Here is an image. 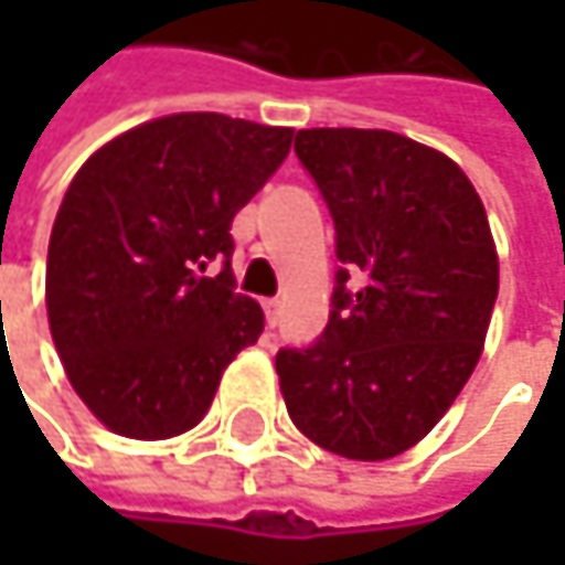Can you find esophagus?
Returning a JSON list of instances; mask_svg holds the SVG:
<instances>
[{"label": "esophagus", "mask_w": 565, "mask_h": 565, "mask_svg": "<svg viewBox=\"0 0 565 565\" xmlns=\"http://www.w3.org/2000/svg\"><path fill=\"white\" fill-rule=\"evenodd\" d=\"M262 307H265V320H268V327H275V323H278V313H281V303H278V300H265Z\"/></svg>", "instance_id": "esophagus-1"}]
</instances>
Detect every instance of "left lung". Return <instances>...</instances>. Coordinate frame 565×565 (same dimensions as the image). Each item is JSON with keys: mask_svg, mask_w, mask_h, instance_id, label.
Segmentation results:
<instances>
[{"mask_svg": "<svg viewBox=\"0 0 565 565\" xmlns=\"http://www.w3.org/2000/svg\"><path fill=\"white\" fill-rule=\"evenodd\" d=\"M337 232L330 320L278 350L290 422L320 448L383 461L425 438L481 360L498 252L471 179L390 130H297Z\"/></svg>", "mask_w": 565, "mask_h": 565, "instance_id": "1", "label": "left lung"}]
</instances>
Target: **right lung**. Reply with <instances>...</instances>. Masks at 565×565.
<instances>
[{
    "instance_id": "add662e5",
    "label": "right lung",
    "mask_w": 565,
    "mask_h": 565,
    "mask_svg": "<svg viewBox=\"0 0 565 565\" xmlns=\"http://www.w3.org/2000/svg\"><path fill=\"white\" fill-rule=\"evenodd\" d=\"M290 137L172 114L120 134L71 179L49 242V323L74 393L110 431H189L265 330L262 307L235 294L232 218L278 172Z\"/></svg>"
}]
</instances>
